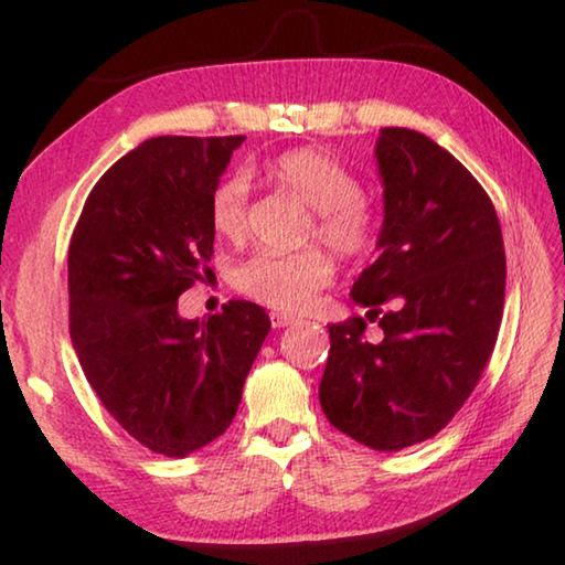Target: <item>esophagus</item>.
I'll list each match as a JSON object with an SVG mask.
<instances>
[{
	"label": "esophagus",
	"mask_w": 565,
	"mask_h": 565,
	"mask_svg": "<svg viewBox=\"0 0 565 565\" xmlns=\"http://www.w3.org/2000/svg\"><path fill=\"white\" fill-rule=\"evenodd\" d=\"M269 319H271L274 329H284V327H289V323L296 321L294 317H289V313H281V311H271Z\"/></svg>",
	"instance_id": "1"
}]
</instances>
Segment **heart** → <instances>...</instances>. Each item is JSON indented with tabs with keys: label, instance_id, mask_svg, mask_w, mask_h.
<instances>
[{
	"label": "heart",
	"instance_id": "obj_1",
	"mask_svg": "<svg viewBox=\"0 0 565 565\" xmlns=\"http://www.w3.org/2000/svg\"><path fill=\"white\" fill-rule=\"evenodd\" d=\"M266 179L311 209L313 226L306 242H321L343 262H363L374 252L381 232L376 204L363 194L361 179L333 154L317 147H294L264 167ZM252 184L244 171L224 177L212 191L209 218L226 242H242L248 232ZM333 279V264L319 248L299 254L262 252L236 266L238 294L276 311H303Z\"/></svg>",
	"mask_w": 565,
	"mask_h": 565
}]
</instances>
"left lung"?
I'll return each mask as SVG.
<instances>
[{"mask_svg": "<svg viewBox=\"0 0 565 565\" xmlns=\"http://www.w3.org/2000/svg\"><path fill=\"white\" fill-rule=\"evenodd\" d=\"M379 259L353 284L366 317L331 323L319 401L374 451L434 438L471 396L503 317L505 252L489 194L426 134L384 127ZM369 320L382 341L362 339Z\"/></svg>", "mask_w": 565, "mask_h": 565, "instance_id": "1", "label": "left lung"}]
</instances>
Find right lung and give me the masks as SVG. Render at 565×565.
<instances>
[{"mask_svg":"<svg viewBox=\"0 0 565 565\" xmlns=\"http://www.w3.org/2000/svg\"><path fill=\"white\" fill-rule=\"evenodd\" d=\"M246 137H154L107 169L70 244V333L104 408L149 451L184 458L222 436L271 329L259 303L204 321L179 296L214 256L209 202Z\"/></svg>","mask_w":565,"mask_h":565,"instance_id":"obj_1","label":"right lung"}]
</instances>
